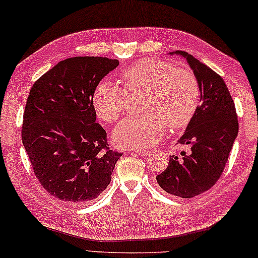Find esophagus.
<instances>
[{"label":"esophagus","instance_id":"1","mask_svg":"<svg viewBox=\"0 0 258 258\" xmlns=\"http://www.w3.org/2000/svg\"><path fill=\"white\" fill-rule=\"evenodd\" d=\"M135 152H136L138 155L145 156L150 153V150H147V148H137V150H135Z\"/></svg>","mask_w":258,"mask_h":258}]
</instances>
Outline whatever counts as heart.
Listing matches in <instances>:
<instances>
[{
	"instance_id": "b5f03b06",
	"label": "heart",
	"mask_w": 258,
	"mask_h": 258,
	"mask_svg": "<svg viewBox=\"0 0 258 258\" xmlns=\"http://www.w3.org/2000/svg\"><path fill=\"white\" fill-rule=\"evenodd\" d=\"M128 92L147 89L143 110L146 114L121 121L113 132V141L120 147L148 148L160 141L166 125L172 130L187 126L201 102V86L192 72L177 69L173 63L146 57L122 72ZM128 95L111 80H102L94 89L92 104L96 115L107 123L125 111Z\"/></svg>"
}]
</instances>
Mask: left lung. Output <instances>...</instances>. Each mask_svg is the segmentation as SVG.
I'll list each match as a JSON object with an SVG mask.
<instances>
[{
    "instance_id": "obj_1",
    "label": "left lung",
    "mask_w": 258,
    "mask_h": 258,
    "mask_svg": "<svg viewBox=\"0 0 258 258\" xmlns=\"http://www.w3.org/2000/svg\"><path fill=\"white\" fill-rule=\"evenodd\" d=\"M187 60L201 86V105L181 138L190 152L170 156L169 165L156 181L166 192L191 198L212 188L222 174L238 135L236 106L223 78L190 54L175 51Z\"/></svg>"
}]
</instances>
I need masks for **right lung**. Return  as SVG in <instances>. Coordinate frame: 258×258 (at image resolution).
Segmentation results:
<instances>
[{
    "instance_id": "obj_1",
    "label": "right lung",
    "mask_w": 258,
    "mask_h": 258,
    "mask_svg": "<svg viewBox=\"0 0 258 258\" xmlns=\"http://www.w3.org/2000/svg\"><path fill=\"white\" fill-rule=\"evenodd\" d=\"M117 66L119 61L107 57H69L30 89L22 144L39 183L58 200L83 204L101 195L111 181L122 154L108 147L92 97L99 81Z\"/></svg>"
}]
</instances>
